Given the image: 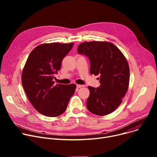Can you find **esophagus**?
I'll use <instances>...</instances> for the list:
<instances>
[{
	"label": "esophagus",
	"instance_id": "1",
	"mask_svg": "<svg viewBox=\"0 0 157 157\" xmlns=\"http://www.w3.org/2000/svg\"><path fill=\"white\" fill-rule=\"evenodd\" d=\"M84 85H76V87L78 88H81V87H83Z\"/></svg>",
	"mask_w": 157,
	"mask_h": 157
}]
</instances>
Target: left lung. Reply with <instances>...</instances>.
<instances>
[{
    "label": "left lung",
    "instance_id": "8db88e82",
    "mask_svg": "<svg viewBox=\"0 0 157 157\" xmlns=\"http://www.w3.org/2000/svg\"><path fill=\"white\" fill-rule=\"evenodd\" d=\"M78 53L89 59L90 74L100 75L99 87L88 86L87 109L98 116L113 112L121 103L128 88L130 71L125 57L113 43L102 41L81 43Z\"/></svg>",
    "mask_w": 157,
    "mask_h": 157
}]
</instances>
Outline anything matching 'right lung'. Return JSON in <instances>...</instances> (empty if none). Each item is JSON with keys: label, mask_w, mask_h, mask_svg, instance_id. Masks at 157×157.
I'll list each match as a JSON object with an SVG mask.
<instances>
[{"label": "right lung", "mask_w": 157, "mask_h": 157, "mask_svg": "<svg viewBox=\"0 0 157 157\" xmlns=\"http://www.w3.org/2000/svg\"><path fill=\"white\" fill-rule=\"evenodd\" d=\"M73 45L53 43L37 46L25 65L21 75L23 89L34 108L46 117L62 114L75 92V84L55 85L53 81Z\"/></svg>", "instance_id": "1"}]
</instances>
